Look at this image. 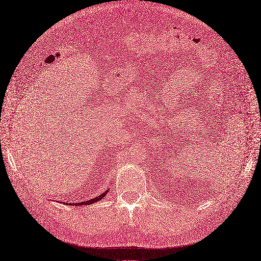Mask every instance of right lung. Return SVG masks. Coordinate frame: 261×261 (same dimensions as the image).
<instances>
[{"label": "right lung", "mask_w": 261, "mask_h": 261, "mask_svg": "<svg viewBox=\"0 0 261 261\" xmlns=\"http://www.w3.org/2000/svg\"><path fill=\"white\" fill-rule=\"evenodd\" d=\"M107 193V190L104 192V193H102V194H100L98 196H96V197H94V198H91V200H89V201H86V202H81V203H75V204H72V205H76V206H80V205H90V204H93V203H95V202H98V201H101L102 198L105 196V194ZM68 205H71V203L70 204H68Z\"/></svg>", "instance_id": "1"}]
</instances>
